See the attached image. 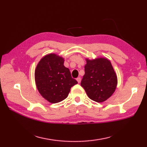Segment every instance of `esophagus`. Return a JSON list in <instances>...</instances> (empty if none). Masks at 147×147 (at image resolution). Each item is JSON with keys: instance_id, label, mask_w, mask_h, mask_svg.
Here are the masks:
<instances>
[{"instance_id": "obj_1", "label": "esophagus", "mask_w": 147, "mask_h": 147, "mask_svg": "<svg viewBox=\"0 0 147 147\" xmlns=\"http://www.w3.org/2000/svg\"><path fill=\"white\" fill-rule=\"evenodd\" d=\"M76 80H77V82H78V83H80L81 82V81H82V79H81V78L80 77H78V78L76 79Z\"/></svg>"}]
</instances>
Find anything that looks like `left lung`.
Instances as JSON below:
<instances>
[{
	"instance_id": "left-lung-1",
	"label": "left lung",
	"mask_w": 147,
	"mask_h": 147,
	"mask_svg": "<svg viewBox=\"0 0 147 147\" xmlns=\"http://www.w3.org/2000/svg\"><path fill=\"white\" fill-rule=\"evenodd\" d=\"M85 74L81 85L92 100L103 102L113 94L117 78L110 61L106 58L86 59Z\"/></svg>"
}]
</instances>
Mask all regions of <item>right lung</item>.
<instances>
[{"instance_id":"right-lung-1","label":"right lung","mask_w":147,"mask_h":147,"mask_svg":"<svg viewBox=\"0 0 147 147\" xmlns=\"http://www.w3.org/2000/svg\"><path fill=\"white\" fill-rule=\"evenodd\" d=\"M64 59L55 54L41 59L35 72L36 85L39 93L52 104L66 98L71 88L78 83L71 77L68 68L64 65Z\"/></svg>"}]
</instances>
